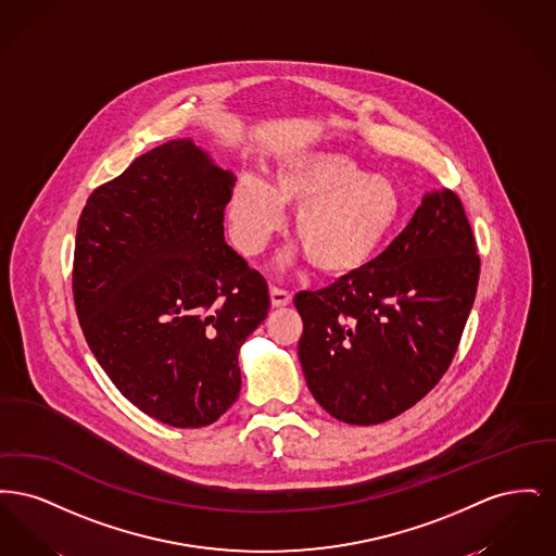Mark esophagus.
I'll return each instance as SVG.
<instances>
[{"label":"esophagus","mask_w":556,"mask_h":556,"mask_svg":"<svg viewBox=\"0 0 556 556\" xmlns=\"http://www.w3.org/2000/svg\"><path fill=\"white\" fill-rule=\"evenodd\" d=\"M268 293H270V304H273V308H283V306H290V291L281 290V288H275V286H273Z\"/></svg>","instance_id":"obj_1"}]
</instances>
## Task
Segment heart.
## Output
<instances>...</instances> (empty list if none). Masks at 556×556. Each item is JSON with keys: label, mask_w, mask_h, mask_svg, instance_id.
Wrapping results in <instances>:
<instances>
[{"label": "heart", "mask_w": 556, "mask_h": 556, "mask_svg": "<svg viewBox=\"0 0 556 556\" xmlns=\"http://www.w3.org/2000/svg\"><path fill=\"white\" fill-rule=\"evenodd\" d=\"M293 214V238L327 277H352L381 254L402 212L396 186L369 175L338 152H304L281 160L268 184L245 175L233 187L229 220L245 254H254Z\"/></svg>", "instance_id": "b5f03b06"}]
</instances>
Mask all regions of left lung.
I'll return each instance as SVG.
<instances>
[{
    "mask_svg": "<svg viewBox=\"0 0 556 556\" xmlns=\"http://www.w3.org/2000/svg\"><path fill=\"white\" fill-rule=\"evenodd\" d=\"M479 256L458 195L425 193L365 270L300 291L308 390L338 421L377 425L415 406L448 370L476 302Z\"/></svg>",
    "mask_w": 556,
    "mask_h": 556,
    "instance_id": "1",
    "label": "left lung"
}]
</instances>
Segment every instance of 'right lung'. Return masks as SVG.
Listing matches in <instances>:
<instances>
[{
  "label": "right lung",
  "instance_id": "add662e5",
  "mask_svg": "<svg viewBox=\"0 0 556 556\" xmlns=\"http://www.w3.org/2000/svg\"><path fill=\"white\" fill-rule=\"evenodd\" d=\"M236 175L173 139L98 187L80 212L73 295L118 392L173 427L238 400L239 348L268 315L265 277L225 241Z\"/></svg>",
  "mask_w": 556,
  "mask_h": 556
}]
</instances>
